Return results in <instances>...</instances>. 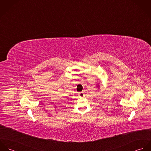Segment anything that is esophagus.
Returning <instances> with one entry per match:
<instances>
[{
    "instance_id": "esophagus-1",
    "label": "esophagus",
    "mask_w": 151,
    "mask_h": 151,
    "mask_svg": "<svg viewBox=\"0 0 151 151\" xmlns=\"http://www.w3.org/2000/svg\"><path fill=\"white\" fill-rule=\"evenodd\" d=\"M79 95H80V97H81V98L84 97V96H85V94H84V93L83 92H80V93H79Z\"/></svg>"
}]
</instances>
